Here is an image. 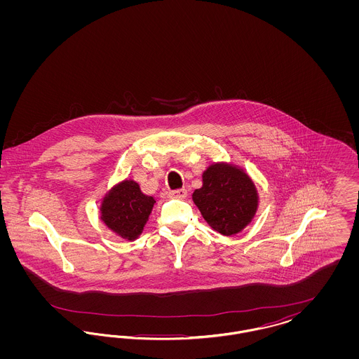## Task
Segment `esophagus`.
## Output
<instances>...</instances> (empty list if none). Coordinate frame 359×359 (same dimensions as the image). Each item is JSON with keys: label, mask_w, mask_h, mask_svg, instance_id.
Returning a JSON list of instances; mask_svg holds the SVG:
<instances>
[{"label": "esophagus", "mask_w": 359, "mask_h": 359, "mask_svg": "<svg viewBox=\"0 0 359 359\" xmlns=\"http://www.w3.org/2000/svg\"><path fill=\"white\" fill-rule=\"evenodd\" d=\"M170 196L173 199H184L187 196V189L186 188H180V189H175L170 192Z\"/></svg>", "instance_id": "34e87169"}]
</instances>
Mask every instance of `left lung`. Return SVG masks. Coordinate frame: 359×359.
<instances>
[{
	"instance_id": "8db88e82",
	"label": "left lung",
	"mask_w": 359,
	"mask_h": 359,
	"mask_svg": "<svg viewBox=\"0 0 359 359\" xmlns=\"http://www.w3.org/2000/svg\"><path fill=\"white\" fill-rule=\"evenodd\" d=\"M203 186L192 201L205 222L222 236H234L253 221L258 192L252 177L238 165L214 163L202 175Z\"/></svg>"
}]
</instances>
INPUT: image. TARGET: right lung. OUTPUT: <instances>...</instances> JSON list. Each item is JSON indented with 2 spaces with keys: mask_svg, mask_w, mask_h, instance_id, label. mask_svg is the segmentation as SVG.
<instances>
[{
  "mask_svg": "<svg viewBox=\"0 0 359 359\" xmlns=\"http://www.w3.org/2000/svg\"><path fill=\"white\" fill-rule=\"evenodd\" d=\"M154 203V196L145 195L137 182L125 179L103 196L101 219L121 238L135 241L148 222Z\"/></svg>",
  "mask_w": 359,
  "mask_h": 359,
  "instance_id": "right-lung-1",
  "label": "right lung"
}]
</instances>
